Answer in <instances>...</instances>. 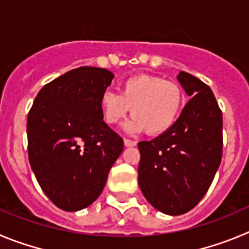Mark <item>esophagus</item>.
Here are the masks:
<instances>
[{"instance_id":"1","label":"esophagus","mask_w":249,"mask_h":249,"mask_svg":"<svg viewBox=\"0 0 249 249\" xmlns=\"http://www.w3.org/2000/svg\"><path fill=\"white\" fill-rule=\"evenodd\" d=\"M124 144H125V146H135L136 141L130 140V139H124Z\"/></svg>"}]
</instances>
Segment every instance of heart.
<instances>
[{"label": "heart", "mask_w": 249, "mask_h": 249, "mask_svg": "<svg viewBox=\"0 0 249 249\" xmlns=\"http://www.w3.org/2000/svg\"><path fill=\"white\" fill-rule=\"evenodd\" d=\"M183 103L185 91L178 83L158 75H136L123 83L120 94L104 91L99 104L108 124L122 123L131 108L129 131L145 130L149 135H160L178 122Z\"/></svg>", "instance_id": "1"}]
</instances>
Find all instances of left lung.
Here are the masks:
<instances>
[{
  "instance_id": "1",
  "label": "left lung",
  "mask_w": 249,
  "mask_h": 249,
  "mask_svg": "<svg viewBox=\"0 0 249 249\" xmlns=\"http://www.w3.org/2000/svg\"><path fill=\"white\" fill-rule=\"evenodd\" d=\"M178 82L191 99L166 133L140 141L139 185L162 213L191 211L208 191L222 159V111L207 84L181 71Z\"/></svg>"
}]
</instances>
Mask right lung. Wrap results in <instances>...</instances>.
<instances>
[{"mask_svg": "<svg viewBox=\"0 0 249 249\" xmlns=\"http://www.w3.org/2000/svg\"><path fill=\"white\" fill-rule=\"evenodd\" d=\"M113 78L104 68L71 69L39 90L28 113L31 167L60 210L79 211L97 200L124 149L100 110V97Z\"/></svg>", "mask_w": 249, "mask_h": 249, "instance_id": "1", "label": "right lung"}]
</instances>
